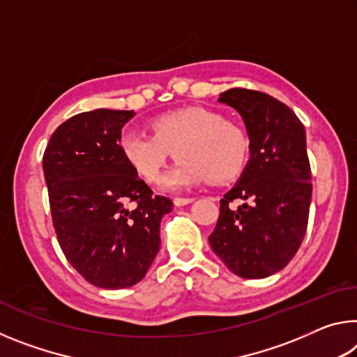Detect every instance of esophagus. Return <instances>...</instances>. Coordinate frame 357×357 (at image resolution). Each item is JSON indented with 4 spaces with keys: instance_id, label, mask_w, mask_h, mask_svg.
Returning <instances> with one entry per match:
<instances>
[{
    "instance_id": "esophagus-1",
    "label": "esophagus",
    "mask_w": 357,
    "mask_h": 357,
    "mask_svg": "<svg viewBox=\"0 0 357 357\" xmlns=\"http://www.w3.org/2000/svg\"><path fill=\"white\" fill-rule=\"evenodd\" d=\"M193 200H195V198H174L173 200V203H174V206H185V204H189V203H192Z\"/></svg>"
}]
</instances>
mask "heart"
Here are the masks:
<instances>
[{
    "instance_id": "1",
    "label": "heart",
    "mask_w": 357,
    "mask_h": 357,
    "mask_svg": "<svg viewBox=\"0 0 357 357\" xmlns=\"http://www.w3.org/2000/svg\"><path fill=\"white\" fill-rule=\"evenodd\" d=\"M153 135L128 130L119 137V153L144 183L159 181L172 154L178 159L164 178V189L181 190L209 179L227 183L245 165L249 138L233 121L203 107L165 112L149 121Z\"/></svg>"
}]
</instances>
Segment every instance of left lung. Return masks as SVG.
<instances>
[{"label": "left lung", "mask_w": 357, "mask_h": 357, "mask_svg": "<svg viewBox=\"0 0 357 357\" xmlns=\"http://www.w3.org/2000/svg\"><path fill=\"white\" fill-rule=\"evenodd\" d=\"M219 102L243 116L250 159L220 200L209 244L233 274L264 279L291 261L305 236L312 200L305 129L291 108L266 93L233 88ZM238 197L245 203L229 208Z\"/></svg>", "instance_id": "1"}]
</instances>
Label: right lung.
I'll list each match as a JSON object with an SVG mask.
<instances>
[{
	"label": "right lung",
	"mask_w": 357,
	"mask_h": 357,
	"mask_svg": "<svg viewBox=\"0 0 357 357\" xmlns=\"http://www.w3.org/2000/svg\"><path fill=\"white\" fill-rule=\"evenodd\" d=\"M134 110L78 113L53 132L44 176L59 247L78 274L105 289L146 275L160 249V220L173 208L153 197L119 153Z\"/></svg>",
	"instance_id": "obj_1"
}]
</instances>
